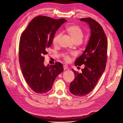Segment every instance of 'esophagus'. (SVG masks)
<instances>
[{
    "instance_id": "esophagus-1",
    "label": "esophagus",
    "mask_w": 123,
    "mask_h": 123,
    "mask_svg": "<svg viewBox=\"0 0 123 123\" xmlns=\"http://www.w3.org/2000/svg\"><path fill=\"white\" fill-rule=\"evenodd\" d=\"M63 68H64V70H66V69H68V66H66L65 65H63Z\"/></svg>"
}]
</instances>
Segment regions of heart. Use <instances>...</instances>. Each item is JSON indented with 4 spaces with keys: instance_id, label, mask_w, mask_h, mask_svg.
Here are the masks:
<instances>
[{
    "instance_id": "b5f03b06",
    "label": "heart",
    "mask_w": 123,
    "mask_h": 123,
    "mask_svg": "<svg viewBox=\"0 0 123 123\" xmlns=\"http://www.w3.org/2000/svg\"><path fill=\"white\" fill-rule=\"evenodd\" d=\"M67 31L69 34L70 36L72 37L74 41H79L81 42L82 38L83 37V32L80 29V28L76 25H71L67 28ZM61 37L60 33H58L55 34L52 38V44L55 45L58 43L59 40ZM63 58L64 60L66 62H68L71 60L69 55L68 54H64L63 55Z\"/></svg>"
}]
</instances>
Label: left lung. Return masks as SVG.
Returning <instances> with one entry per match:
<instances>
[{
	"mask_svg": "<svg viewBox=\"0 0 123 123\" xmlns=\"http://www.w3.org/2000/svg\"><path fill=\"white\" fill-rule=\"evenodd\" d=\"M88 23L91 34L83 53L76 59L75 65L85 64L82 72L72 69L75 79L70 83L69 91L77 96H84L92 91L98 81L106 68L107 60L108 41L100 25L90 17L80 18Z\"/></svg>",
	"mask_w": 123,
	"mask_h": 123,
	"instance_id": "1",
	"label": "left lung"
}]
</instances>
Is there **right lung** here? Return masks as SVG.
<instances>
[{
    "instance_id": "1",
    "label": "right lung",
    "mask_w": 123,
    "mask_h": 123,
    "mask_svg": "<svg viewBox=\"0 0 123 123\" xmlns=\"http://www.w3.org/2000/svg\"><path fill=\"white\" fill-rule=\"evenodd\" d=\"M66 22L64 18L38 16L31 20L21 36L18 52L21 70L28 85L37 93L48 92L56 77L63 71L60 62L45 66L44 55L48 54L56 31Z\"/></svg>"
}]
</instances>
